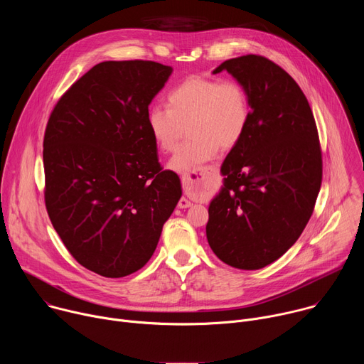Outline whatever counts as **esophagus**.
Returning <instances> with one entry per match:
<instances>
[{"instance_id": "34e87169", "label": "esophagus", "mask_w": 364, "mask_h": 364, "mask_svg": "<svg viewBox=\"0 0 364 364\" xmlns=\"http://www.w3.org/2000/svg\"><path fill=\"white\" fill-rule=\"evenodd\" d=\"M215 173H216L215 167H204V168H201V171L198 174H184L181 177V181L186 188H191L194 184H197L200 181L209 180ZM191 205H193V203L186 197H181L178 201L180 209H187V207H191Z\"/></svg>"}]
</instances>
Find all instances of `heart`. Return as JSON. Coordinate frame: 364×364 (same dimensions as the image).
Wrapping results in <instances>:
<instances>
[{
	"label": "heart",
	"mask_w": 364,
	"mask_h": 364,
	"mask_svg": "<svg viewBox=\"0 0 364 364\" xmlns=\"http://www.w3.org/2000/svg\"><path fill=\"white\" fill-rule=\"evenodd\" d=\"M146 121L155 144L167 152L190 125L191 138L168 163L170 170L190 174L213 160L220 146L232 148L242 139L250 121L249 95L235 80L193 76L170 92L168 108H151Z\"/></svg>",
	"instance_id": "1"
}]
</instances>
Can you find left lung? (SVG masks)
<instances>
[{
    "label": "left lung",
    "mask_w": 364,
    "mask_h": 364,
    "mask_svg": "<svg viewBox=\"0 0 364 364\" xmlns=\"http://www.w3.org/2000/svg\"><path fill=\"white\" fill-rule=\"evenodd\" d=\"M249 95L250 121L220 173L205 236L237 269H261L299 237L314 210L323 161L313 111L296 82L274 62L247 55L223 62Z\"/></svg>",
    "instance_id": "obj_1"
}]
</instances>
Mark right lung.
<instances>
[{"instance_id":"add662e5","label":"right lung","mask_w":364,"mask_h":364,"mask_svg":"<svg viewBox=\"0 0 364 364\" xmlns=\"http://www.w3.org/2000/svg\"><path fill=\"white\" fill-rule=\"evenodd\" d=\"M171 66L102 62L50 115L44 142V200L51 225L76 261L107 278L141 269L183 194L163 171L148 107Z\"/></svg>"}]
</instances>
